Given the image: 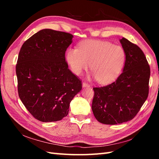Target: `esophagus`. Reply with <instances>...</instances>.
<instances>
[{"label":"esophagus","mask_w":159,"mask_h":159,"mask_svg":"<svg viewBox=\"0 0 159 159\" xmlns=\"http://www.w3.org/2000/svg\"><path fill=\"white\" fill-rule=\"evenodd\" d=\"M82 86H83V88H85V87H90V85H89V84H88V83H86V82H83V84H82Z\"/></svg>","instance_id":"1"}]
</instances>
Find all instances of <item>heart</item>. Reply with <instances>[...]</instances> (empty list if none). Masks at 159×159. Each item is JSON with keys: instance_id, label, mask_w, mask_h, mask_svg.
<instances>
[{"instance_id": "heart-1", "label": "heart", "mask_w": 159, "mask_h": 159, "mask_svg": "<svg viewBox=\"0 0 159 159\" xmlns=\"http://www.w3.org/2000/svg\"><path fill=\"white\" fill-rule=\"evenodd\" d=\"M66 60L71 71L78 75L91 69L100 84L112 82L121 74L126 60L121 46L102 40H85L78 48H69Z\"/></svg>"}]
</instances>
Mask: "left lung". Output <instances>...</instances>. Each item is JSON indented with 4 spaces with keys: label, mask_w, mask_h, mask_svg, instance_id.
<instances>
[{
    "label": "left lung",
    "mask_w": 159,
    "mask_h": 159,
    "mask_svg": "<svg viewBox=\"0 0 159 159\" xmlns=\"http://www.w3.org/2000/svg\"><path fill=\"white\" fill-rule=\"evenodd\" d=\"M126 54L123 72L112 84L93 88L91 108L100 123L116 125L131 121L141 109L148 95L150 66L137 45L120 40Z\"/></svg>",
    "instance_id": "obj_1"
}]
</instances>
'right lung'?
Masks as SVG:
<instances>
[{
    "mask_svg": "<svg viewBox=\"0 0 159 159\" xmlns=\"http://www.w3.org/2000/svg\"><path fill=\"white\" fill-rule=\"evenodd\" d=\"M72 38L70 33L44 29L25 41L19 52L18 95L38 121H57L67 116L71 101L82 88L66 61Z\"/></svg>",
    "mask_w": 159,
    "mask_h": 159,
    "instance_id": "obj_1",
    "label": "right lung"
}]
</instances>
